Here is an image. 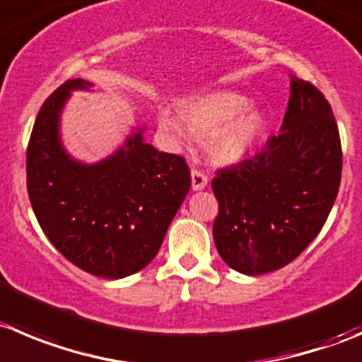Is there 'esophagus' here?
Listing matches in <instances>:
<instances>
[{"instance_id": "obj_1", "label": "esophagus", "mask_w": 362, "mask_h": 362, "mask_svg": "<svg viewBox=\"0 0 362 362\" xmlns=\"http://www.w3.org/2000/svg\"><path fill=\"white\" fill-rule=\"evenodd\" d=\"M208 185V177H206L204 172L201 170H192V188L194 190H202Z\"/></svg>"}]
</instances>
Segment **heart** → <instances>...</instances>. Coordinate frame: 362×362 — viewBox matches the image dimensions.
Here are the masks:
<instances>
[{"mask_svg": "<svg viewBox=\"0 0 362 362\" xmlns=\"http://www.w3.org/2000/svg\"><path fill=\"white\" fill-rule=\"evenodd\" d=\"M249 105L250 99L240 92L220 90L185 99L179 103L177 113L192 135L206 136L204 147L211 160L238 163L252 154L267 129L264 113ZM180 124L168 112L160 113L161 129L177 140L185 136Z\"/></svg>", "mask_w": 362, "mask_h": 362, "instance_id": "obj_1", "label": "heart"}]
</instances>
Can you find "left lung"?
<instances>
[{"instance_id": "1", "label": "left lung", "mask_w": 362, "mask_h": 362, "mask_svg": "<svg viewBox=\"0 0 362 362\" xmlns=\"http://www.w3.org/2000/svg\"><path fill=\"white\" fill-rule=\"evenodd\" d=\"M338 124L322 92L291 76L279 135L254 156L216 170L213 238L220 257L245 275L279 270L325 223L341 181Z\"/></svg>"}]
</instances>
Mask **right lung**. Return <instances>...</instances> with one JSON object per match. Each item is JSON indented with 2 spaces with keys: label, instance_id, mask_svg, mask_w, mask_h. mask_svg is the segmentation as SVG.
<instances>
[{
  "label": "right lung",
  "instance_id": "add662e5",
  "mask_svg": "<svg viewBox=\"0 0 362 362\" xmlns=\"http://www.w3.org/2000/svg\"><path fill=\"white\" fill-rule=\"evenodd\" d=\"M90 87L67 80L44 101L26 151L28 195L62 256L98 277L122 279L158 254L190 190V168L183 156L144 142V129L106 160H74L62 146L60 115L72 90Z\"/></svg>",
  "mask_w": 362,
  "mask_h": 362
}]
</instances>
